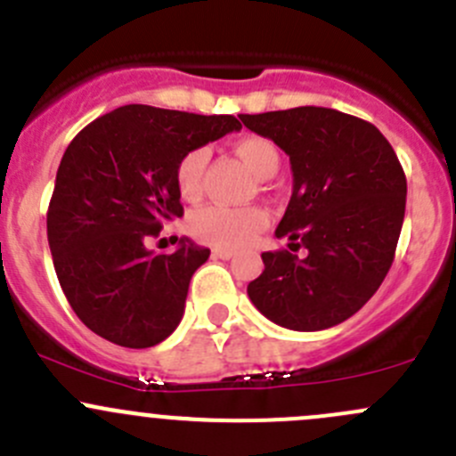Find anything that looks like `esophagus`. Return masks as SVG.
<instances>
[{
	"instance_id": "esophagus-1",
	"label": "esophagus",
	"mask_w": 456,
	"mask_h": 456,
	"mask_svg": "<svg viewBox=\"0 0 456 456\" xmlns=\"http://www.w3.org/2000/svg\"><path fill=\"white\" fill-rule=\"evenodd\" d=\"M232 255L234 252L230 250V248H219V246L213 248V256H217V259H232Z\"/></svg>"
}]
</instances>
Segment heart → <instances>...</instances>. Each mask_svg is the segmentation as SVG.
Masks as SVG:
<instances>
[{
    "label": "heart",
    "instance_id": "b5f03b06",
    "mask_svg": "<svg viewBox=\"0 0 456 456\" xmlns=\"http://www.w3.org/2000/svg\"><path fill=\"white\" fill-rule=\"evenodd\" d=\"M234 152L256 179H270L281 164L277 146L259 134H248L239 139L234 143ZM206 166H208V148L204 146L191 148L177 161L175 183H177L179 195L186 201H195L201 197ZM268 224L270 217L261 206L234 208V206L210 204L191 215L192 234L201 241L222 248L250 246L268 228Z\"/></svg>",
    "mask_w": 456,
    "mask_h": 456
}]
</instances>
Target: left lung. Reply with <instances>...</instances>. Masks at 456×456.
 <instances>
[{
  "mask_svg": "<svg viewBox=\"0 0 456 456\" xmlns=\"http://www.w3.org/2000/svg\"><path fill=\"white\" fill-rule=\"evenodd\" d=\"M252 133L290 157L292 197L279 239L293 250L264 252L248 297L281 328L326 330L379 290L405 215V175L379 130L332 108L241 115ZM306 248V256L294 252Z\"/></svg>",
  "mask_w": 456,
  "mask_h": 456,
  "instance_id": "1",
  "label": "left lung"
}]
</instances>
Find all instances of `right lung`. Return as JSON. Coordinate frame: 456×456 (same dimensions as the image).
<instances>
[{
	"instance_id": "1",
	"label": "right lung",
	"mask_w": 456,
	"mask_h": 456,
	"mask_svg": "<svg viewBox=\"0 0 456 456\" xmlns=\"http://www.w3.org/2000/svg\"><path fill=\"white\" fill-rule=\"evenodd\" d=\"M241 128L232 115L130 103L70 142L48 206V246L77 317L124 348H151L183 317L188 286L210 250L188 239L170 255L146 248L182 217L175 168L183 152Z\"/></svg>"
}]
</instances>
